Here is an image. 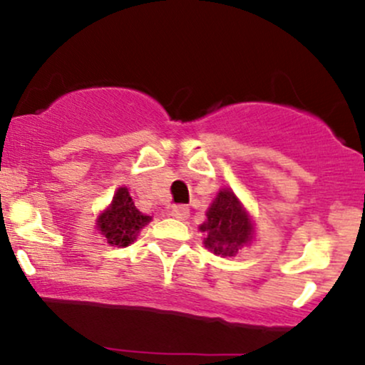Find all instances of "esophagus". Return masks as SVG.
Wrapping results in <instances>:
<instances>
[{"label":"esophagus","mask_w":365,"mask_h":365,"mask_svg":"<svg viewBox=\"0 0 365 365\" xmlns=\"http://www.w3.org/2000/svg\"><path fill=\"white\" fill-rule=\"evenodd\" d=\"M188 215H190V209H188L187 206H173L170 209V216L175 217V220H187Z\"/></svg>","instance_id":"esophagus-1"}]
</instances>
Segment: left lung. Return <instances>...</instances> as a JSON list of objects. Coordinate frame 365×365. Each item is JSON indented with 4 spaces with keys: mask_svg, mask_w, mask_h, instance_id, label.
I'll list each match as a JSON object with an SVG mask.
<instances>
[{
    "mask_svg": "<svg viewBox=\"0 0 365 365\" xmlns=\"http://www.w3.org/2000/svg\"><path fill=\"white\" fill-rule=\"evenodd\" d=\"M204 245L217 255H235L240 247L252 240L254 228L250 217L240 206L235 194L228 188L220 190L207 211V221L200 225Z\"/></svg>",
    "mask_w": 365,
    "mask_h": 365,
    "instance_id": "8db88e82",
    "label": "left lung"
}]
</instances>
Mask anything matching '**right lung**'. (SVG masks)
<instances>
[{"label":"right lung","mask_w":365,"mask_h":365,"mask_svg":"<svg viewBox=\"0 0 365 365\" xmlns=\"http://www.w3.org/2000/svg\"><path fill=\"white\" fill-rule=\"evenodd\" d=\"M150 221V216L142 215L133 204L128 188L121 187L113 197L111 206L99 216L98 228L106 237L108 244L127 247L137 238L142 226Z\"/></svg>","instance_id":"right-lung-1"}]
</instances>
